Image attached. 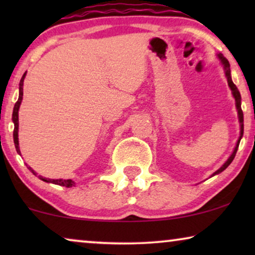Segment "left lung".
<instances>
[{
    "instance_id": "obj_1",
    "label": "left lung",
    "mask_w": 255,
    "mask_h": 255,
    "mask_svg": "<svg viewBox=\"0 0 255 255\" xmlns=\"http://www.w3.org/2000/svg\"><path fill=\"white\" fill-rule=\"evenodd\" d=\"M218 58H219V60H221L222 65L224 66L225 76H226V79H228L229 87H230V88H231V90H232V95H233V97H235V100H236V107H237V110H238V118H239V123H240V137H239V139H238V141H237V145H236L235 149H233L232 154L230 155V158H229L228 160H226V162L221 167V168H219L218 170H216V172H215L214 174H212V176L216 175V174L222 173L223 170L228 168L230 163H231V162L233 161V159H235V156H236V153H237V151H238L240 139H242L243 134H244V114H243V110H242V96H240V93H239L238 88H237L235 83L232 82V79H231V71H230V64H229L228 59H226V58L224 57V55L221 54V53L218 54Z\"/></svg>"
}]
</instances>
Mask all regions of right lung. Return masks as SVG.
<instances>
[{
	"mask_svg": "<svg viewBox=\"0 0 255 255\" xmlns=\"http://www.w3.org/2000/svg\"><path fill=\"white\" fill-rule=\"evenodd\" d=\"M25 75H26V73H24L22 79H20L19 96H18V100H17V102L15 103V107H13V111H12V122H13V124H15V128H13V142H15L16 151H17V153H19V154H20V151H19V144H18V110H19V106H20V103H22V99H23V82H24V79H25ZM27 168H29L31 172L34 174V175H37V173L34 172V170L31 168L30 166H27ZM38 177H39L40 180L45 181V182H51V183L59 184V186L67 187V188H71L75 184L74 181H72V180H62V179L52 180V179H46V177H43L40 175Z\"/></svg>",
	"mask_w": 255,
	"mask_h": 255,
	"instance_id": "right-lung-1",
	"label": "right lung"
}]
</instances>
